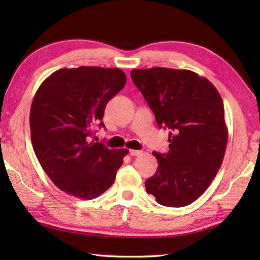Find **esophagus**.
<instances>
[{"label":"esophagus","mask_w":260,"mask_h":260,"mask_svg":"<svg viewBox=\"0 0 260 260\" xmlns=\"http://www.w3.org/2000/svg\"><path fill=\"white\" fill-rule=\"evenodd\" d=\"M142 154H143L142 151H136V150H131L129 151L131 156H140V155H142Z\"/></svg>","instance_id":"1"}]
</instances>
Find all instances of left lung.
<instances>
[{"label": "left lung", "instance_id": "8db88e82", "mask_svg": "<svg viewBox=\"0 0 260 260\" xmlns=\"http://www.w3.org/2000/svg\"><path fill=\"white\" fill-rule=\"evenodd\" d=\"M131 76L157 125L170 131V151L153 152L158 167L146 191L162 206L185 207L208 189L223 161L228 129L221 96L191 70L133 69Z\"/></svg>", "mask_w": 260, "mask_h": 260}]
</instances>
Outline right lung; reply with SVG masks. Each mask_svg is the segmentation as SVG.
Returning a JSON list of instances; mask_svg holds the SVG:
<instances>
[{"label":"right lung","instance_id":"add662e5","mask_svg":"<svg viewBox=\"0 0 260 260\" xmlns=\"http://www.w3.org/2000/svg\"><path fill=\"white\" fill-rule=\"evenodd\" d=\"M118 68L59 69L37 90L30 110L31 141L42 169L60 190L85 200L114 183L128 151L90 141L107 103L123 89Z\"/></svg>","mask_w":260,"mask_h":260}]
</instances>
